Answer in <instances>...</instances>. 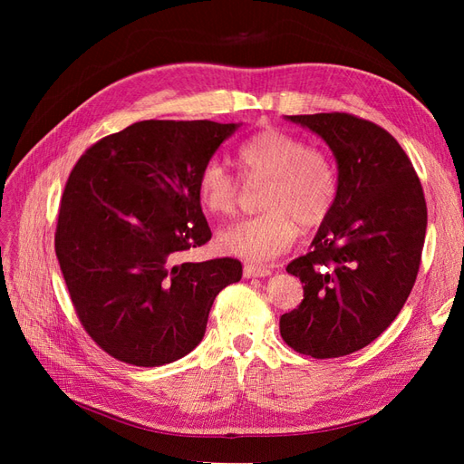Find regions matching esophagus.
<instances>
[{
    "label": "esophagus",
    "mask_w": 464,
    "mask_h": 464,
    "mask_svg": "<svg viewBox=\"0 0 464 464\" xmlns=\"http://www.w3.org/2000/svg\"><path fill=\"white\" fill-rule=\"evenodd\" d=\"M271 269L259 265H244V276L246 278H261V276H269Z\"/></svg>",
    "instance_id": "1"
}]
</instances>
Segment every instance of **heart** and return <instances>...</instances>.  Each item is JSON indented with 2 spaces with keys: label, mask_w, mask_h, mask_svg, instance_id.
Instances as JSON below:
<instances>
[{
  "label": "heart",
  "mask_w": 464,
  "mask_h": 464,
  "mask_svg": "<svg viewBox=\"0 0 464 464\" xmlns=\"http://www.w3.org/2000/svg\"><path fill=\"white\" fill-rule=\"evenodd\" d=\"M246 181L266 184L261 215L237 220L218 232V247L256 263L285 254L300 224L315 228L327 220L339 195V172L325 149L278 128L251 135L237 149ZM198 195L210 215H232L240 199V179L220 160H208L198 178Z\"/></svg>",
  "instance_id": "obj_1"
}]
</instances>
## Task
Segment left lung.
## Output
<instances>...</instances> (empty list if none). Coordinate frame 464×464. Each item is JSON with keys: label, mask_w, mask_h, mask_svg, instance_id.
<instances>
[{"label": "left lung", "mask_w": 464, "mask_h": 464, "mask_svg": "<svg viewBox=\"0 0 464 464\" xmlns=\"http://www.w3.org/2000/svg\"><path fill=\"white\" fill-rule=\"evenodd\" d=\"M286 120L329 145L339 195L312 249L286 266L304 300L280 317V334L300 354L339 358L375 341L402 310L422 259L426 199L411 159L373 121L344 111Z\"/></svg>", "instance_id": "1"}]
</instances>
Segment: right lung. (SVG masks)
<instances>
[{"label":"right lung","mask_w":464,"mask_h":464,"mask_svg":"<svg viewBox=\"0 0 464 464\" xmlns=\"http://www.w3.org/2000/svg\"><path fill=\"white\" fill-rule=\"evenodd\" d=\"M240 123L145 120L94 143L65 184L55 256L81 325L104 353L154 368L203 339L232 257L181 263L210 240L198 178Z\"/></svg>","instance_id":"1"}]
</instances>
